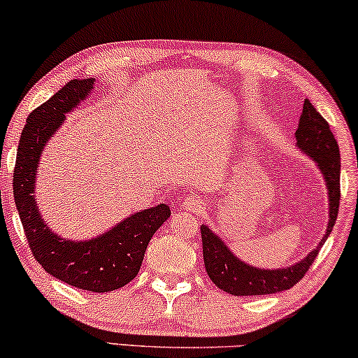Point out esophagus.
Returning a JSON list of instances; mask_svg holds the SVG:
<instances>
[{
    "label": "esophagus",
    "instance_id": "obj_1",
    "mask_svg": "<svg viewBox=\"0 0 358 358\" xmlns=\"http://www.w3.org/2000/svg\"><path fill=\"white\" fill-rule=\"evenodd\" d=\"M182 207H184L185 210H189V212L199 213L200 210L203 208V202L197 197V195L190 194V195H187V197H185V199L182 200Z\"/></svg>",
    "mask_w": 358,
    "mask_h": 358
}]
</instances>
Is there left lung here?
I'll use <instances>...</instances> for the list:
<instances>
[{"instance_id": "1", "label": "left lung", "mask_w": 358, "mask_h": 358, "mask_svg": "<svg viewBox=\"0 0 358 358\" xmlns=\"http://www.w3.org/2000/svg\"><path fill=\"white\" fill-rule=\"evenodd\" d=\"M296 145L298 148L313 158L320 166L322 176L326 179L327 195H329V224H327L324 238L317 244V248L308 254L303 261L287 268H272L262 271L248 266L224 246V243L217 234L210 231L208 227L202 224V249L203 264L210 280L220 290L231 293L234 296H252V295H268V293L283 292L296 285L305 277L308 268L313 266L326 238L329 236L334 228L337 213L341 203V155L339 145L332 135L327 120L310 101L303 104V114L296 129Z\"/></svg>"}]
</instances>
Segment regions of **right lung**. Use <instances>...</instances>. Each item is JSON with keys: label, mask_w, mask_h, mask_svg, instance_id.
<instances>
[{"label": "right lung", "mask_w": 358, "mask_h": 358, "mask_svg": "<svg viewBox=\"0 0 358 358\" xmlns=\"http://www.w3.org/2000/svg\"><path fill=\"white\" fill-rule=\"evenodd\" d=\"M92 85V78L68 81L29 114L17 146L13 192L29 248L45 272L80 290L104 293L122 288L136 277L150 239L169 218L171 210L159 203L125 218L102 236L81 243L62 239L43 223L32 195L38 156L66 112L85 101Z\"/></svg>", "instance_id": "add662e5"}]
</instances>
